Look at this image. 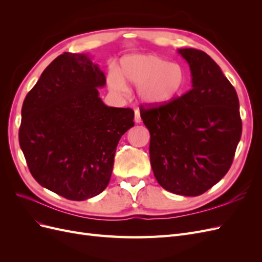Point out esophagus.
<instances>
[{
    "label": "esophagus",
    "instance_id": "34e87169",
    "mask_svg": "<svg viewBox=\"0 0 262 262\" xmlns=\"http://www.w3.org/2000/svg\"><path fill=\"white\" fill-rule=\"evenodd\" d=\"M134 122L140 123L141 122V116H140V110L134 109Z\"/></svg>",
    "mask_w": 262,
    "mask_h": 262
}]
</instances>
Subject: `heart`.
<instances>
[{
    "mask_svg": "<svg viewBox=\"0 0 262 262\" xmlns=\"http://www.w3.org/2000/svg\"><path fill=\"white\" fill-rule=\"evenodd\" d=\"M113 91L125 94L126 83L138 86L139 98L148 106H163L175 99L187 83L185 68L153 53H133L123 57L118 71L108 76Z\"/></svg>",
    "mask_w": 262,
    "mask_h": 262,
    "instance_id": "b5f03b06",
    "label": "heart"
}]
</instances>
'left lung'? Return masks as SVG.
<instances>
[{"label": "left lung", "instance_id": "1", "mask_svg": "<svg viewBox=\"0 0 262 262\" xmlns=\"http://www.w3.org/2000/svg\"><path fill=\"white\" fill-rule=\"evenodd\" d=\"M191 87L168 104L145 109L154 176L169 192L196 196L223 178L242 137L239 100L221 68L205 52L178 49Z\"/></svg>", "mask_w": 262, "mask_h": 262}]
</instances>
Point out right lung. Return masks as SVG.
Returning <instances> with one entry per match:
<instances>
[{
    "label": "right lung",
    "instance_id": "add662e5",
    "mask_svg": "<svg viewBox=\"0 0 262 262\" xmlns=\"http://www.w3.org/2000/svg\"><path fill=\"white\" fill-rule=\"evenodd\" d=\"M105 85L89 53L64 52L23 102L18 139L31 175L69 200L104 191L119 140L134 125L132 109L104 104L98 89Z\"/></svg>",
    "mask_w": 262,
    "mask_h": 262
}]
</instances>
